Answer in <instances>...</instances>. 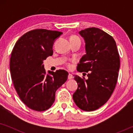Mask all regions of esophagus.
<instances>
[{"mask_svg":"<svg viewBox=\"0 0 133 133\" xmlns=\"http://www.w3.org/2000/svg\"><path fill=\"white\" fill-rule=\"evenodd\" d=\"M72 78H73V76L71 74H68V79H69V80H70V79H72Z\"/></svg>","mask_w":133,"mask_h":133,"instance_id":"esophagus-1","label":"esophagus"}]
</instances>
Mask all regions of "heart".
Listing matches in <instances>:
<instances>
[{
	"label": "heart",
	"mask_w": 133,
	"mask_h": 133,
	"mask_svg": "<svg viewBox=\"0 0 133 133\" xmlns=\"http://www.w3.org/2000/svg\"><path fill=\"white\" fill-rule=\"evenodd\" d=\"M76 40H81V39H80V38L78 37L77 36L72 35L71 36H70V41H76ZM66 66L68 67V68H70V67L71 66V63H66Z\"/></svg>",
	"instance_id": "b5f03b06"
}]
</instances>
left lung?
<instances>
[{
	"label": "left lung",
	"mask_w": 133,
	"mask_h": 133,
	"mask_svg": "<svg viewBox=\"0 0 133 133\" xmlns=\"http://www.w3.org/2000/svg\"><path fill=\"white\" fill-rule=\"evenodd\" d=\"M79 33L85 39L86 54L81 58L77 70L88 72V79L74 76L78 88L72 98L81 110L91 111L104 105L113 92L120 57L115 41L106 32L92 27Z\"/></svg>",
	"instance_id": "obj_1"
}]
</instances>
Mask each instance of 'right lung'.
<instances>
[{"mask_svg":"<svg viewBox=\"0 0 133 133\" xmlns=\"http://www.w3.org/2000/svg\"><path fill=\"white\" fill-rule=\"evenodd\" d=\"M62 34L57 31L36 29L19 38L10 57V72L14 88L28 108L37 111L50 108L56 90L68 79V72L59 70L46 74L43 60L52 55V45Z\"/></svg>","mask_w":133,"mask_h":133,"instance_id":"right-lung-1","label":"right lung"}]
</instances>
